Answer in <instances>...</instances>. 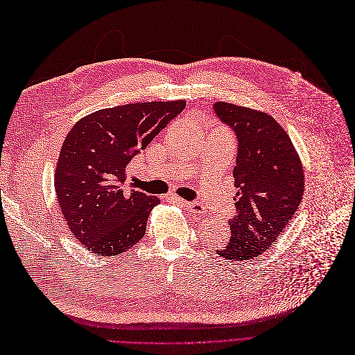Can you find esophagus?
I'll list each match as a JSON object with an SVG mask.
<instances>
[{"mask_svg":"<svg viewBox=\"0 0 355 355\" xmlns=\"http://www.w3.org/2000/svg\"><path fill=\"white\" fill-rule=\"evenodd\" d=\"M177 202L181 203L184 207L193 213H203L205 211V206L198 202H184V200H180V198H177Z\"/></svg>","mask_w":355,"mask_h":355,"instance_id":"1","label":"esophagus"}]
</instances>
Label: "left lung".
<instances>
[{
    "label": "left lung",
    "instance_id": "left-lung-1",
    "mask_svg": "<svg viewBox=\"0 0 355 355\" xmlns=\"http://www.w3.org/2000/svg\"><path fill=\"white\" fill-rule=\"evenodd\" d=\"M213 112L232 129L236 142L234 177L238 193L229 243L218 254L246 261L267 251L288 225L304 191V175L290 136L267 113L229 103Z\"/></svg>",
    "mask_w": 355,
    "mask_h": 355
}]
</instances>
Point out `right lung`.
I'll return each mask as SVG.
<instances>
[{
	"label": "right lung",
	"instance_id": "add662e5",
	"mask_svg": "<svg viewBox=\"0 0 355 355\" xmlns=\"http://www.w3.org/2000/svg\"><path fill=\"white\" fill-rule=\"evenodd\" d=\"M184 107V100L125 104L92 113L69 130L55 190L72 235L87 250L113 257L144 238L159 198L123 187L126 166Z\"/></svg>",
	"mask_w": 355,
	"mask_h": 355
}]
</instances>
